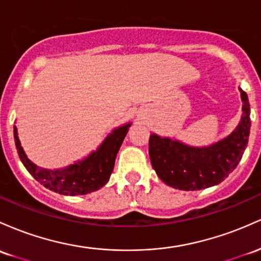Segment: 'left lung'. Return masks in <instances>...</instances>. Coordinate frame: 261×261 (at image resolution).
<instances>
[{
  "label": "left lung",
  "mask_w": 261,
  "mask_h": 261,
  "mask_svg": "<svg viewBox=\"0 0 261 261\" xmlns=\"http://www.w3.org/2000/svg\"><path fill=\"white\" fill-rule=\"evenodd\" d=\"M243 116L236 130L210 147L194 148L151 134L148 154L157 176L166 185L183 191H198L223 182L237 167L250 134V105L240 89Z\"/></svg>",
  "instance_id": "left-lung-1"
}]
</instances>
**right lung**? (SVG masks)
I'll list each match as a JSON object with an SVG mask.
<instances>
[{"instance_id": "right-lung-1", "label": "right lung", "mask_w": 261, "mask_h": 261, "mask_svg": "<svg viewBox=\"0 0 261 261\" xmlns=\"http://www.w3.org/2000/svg\"><path fill=\"white\" fill-rule=\"evenodd\" d=\"M128 126L130 124L114 131L111 135L108 136L98 151L91 153L84 161L56 171L38 168L34 163L31 162L19 144L17 128L14 127L13 131L17 152L28 172L48 190L61 194L78 196V194H87L99 190L109 181L114 165H115L116 154L124 141Z\"/></svg>"}]
</instances>
